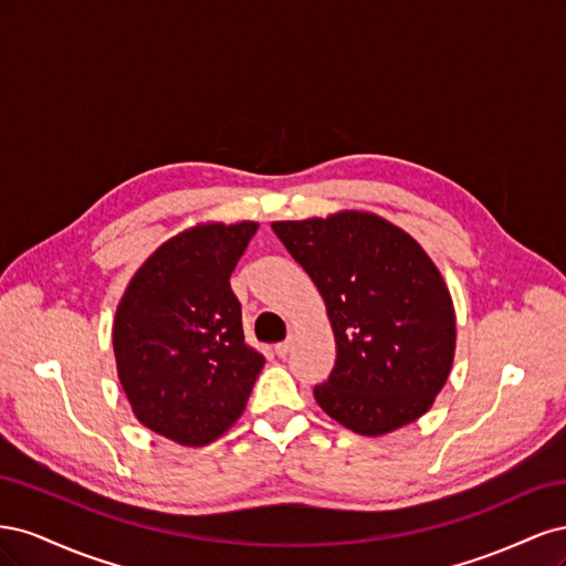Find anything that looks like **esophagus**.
<instances>
[{"label": "esophagus", "mask_w": 566, "mask_h": 566, "mask_svg": "<svg viewBox=\"0 0 566 566\" xmlns=\"http://www.w3.org/2000/svg\"><path fill=\"white\" fill-rule=\"evenodd\" d=\"M290 349H293V342H290V339H285V342H279V345H276V356L285 358V356L290 354Z\"/></svg>", "instance_id": "34e87169"}]
</instances>
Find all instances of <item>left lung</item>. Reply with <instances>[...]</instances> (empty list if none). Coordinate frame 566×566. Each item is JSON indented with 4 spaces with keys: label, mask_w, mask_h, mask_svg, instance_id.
<instances>
[{
    "label": "left lung",
    "mask_w": 566,
    "mask_h": 566,
    "mask_svg": "<svg viewBox=\"0 0 566 566\" xmlns=\"http://www.w3.org/2000/svg\"><path fill=\"white\" fill-rule=\"evenodd\" d=\"M310 273L333 323L337 358L314 387L318 406L364 437L418 420L447 382L455 354V312L427 252L370 212L273 221Z\"/></svg>",
    "instance_id": "obj_1"
}]
</instances>
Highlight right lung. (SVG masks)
I'll return each instance as SVG.
<instances>
[{
	"label": "right lung",
	"instance_id": "obj_1",
	"mask_svg": "<svg viewBox=\"0 0 566 566\" xmlns=\"http://www.w3.org/2000/svg\"><path fill=\"white\" fill-rule=\"evenodd\" d=\"M254 221L169 238L134 273L113 323L117 378L134 416L181 447H205L245 410L264 356L243 335L231 273Z\"/></svg>",
	"mask_w": 566,
	"mask_h": 566
}]
</instances>
